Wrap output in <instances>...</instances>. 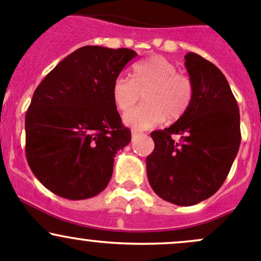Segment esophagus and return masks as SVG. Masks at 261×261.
<instances>
[{"label":"esophagus","instance_id":"esophagus-1","mask_svg":"<svg viewBox=\"0 0 261 261\" xmlns=\"http://www.w3.org/2000/svg\"><path fill=\"white\" fill-rule=\"evenodd\" d=\"M140 135L141 134L138 133V131H133V133H131V139H133V141H135Z\"/></svg>","mask_w":261,"mask_h":261}]
</instances>
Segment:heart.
I'll use <instances>...</instances> for the list:
<instances>
[{"instance_id":"obj_1","label":"heart","mask_w":261,"mask_h":261,"mask_svg":"<svg viewBox=\"0 0 261 261\" xmlns=\"http://www.w3.org/2000/svg\"><path fill=\"white\" fill-rule=\"evenodd\" d=\"M144 102L123 116L133 128L146 130L169 121L179 120L188 111L193 86L188 77L178 73L177 65L163 57H151L133 67V80L120 74L112 84V99L120 111H127L140 99Z\"/></svg>"}]
</instances>
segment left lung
Masks as SVG:
<instances>
[{"mask_svg":"<svg viewBox=\"0 0 261 261\" xmlns=\"http://www.w3.org/2000/svg\"><path fill=\"white\" fill-rule=\"evenodd\" d=\"M184 59L193 86L191 106L172 126L152 131L155 147L146 158V172L160 198L193 206L215 194L227 178L241 143L240 112L215 64L196 53Z\"/></svg>","mask_w":261,"mask_h":261,"instance_id":"obj_1","label":"left lung"}]
</instances>
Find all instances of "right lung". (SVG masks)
<instances>
[{
	"mask_svg": "<svg viewBox=\"0 0 261 261\" xmlns=\"http://www.w3.org/2000/svg\"><path fill=\"white\" fill-rule=\"evenodd\" d=\"M136 55L126 48L83 46L34 92L25 117L26 159L57 196L91 198L109 184L116 152L131 141L112 99V84Z\"/></svg>",
	"mask_w": 261,
	"mask_h": 261,
	"instance_id": "right-lung-1",
	"label": "right lung"
}]
</instances>
